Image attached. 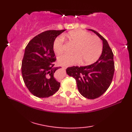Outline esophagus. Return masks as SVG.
<instances>
[{
    "instance_id": "esophagus-1",
    "label": "esophagus",
    "mask_w": 132,
    "mask_h": 132,
    "mask_svg": "<svg viewBox=\"0 0 132 132\" xmlns=\"http://www.w3.org/2000/svg\"><path fill=\"white\" fill-rule=\"evenodd\" d=\"M68 66H62V68L63 69H66L67 68H68Z\"/></svg>"
}]
</instances>
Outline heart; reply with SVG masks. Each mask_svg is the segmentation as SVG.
I'll use <instances>...</instances> for the list:
<instances>
[{
  "label": "heart",
  "instance_id": "obj_1",
  "mask_svg": "<svg viewBox=\"0 0 132 132\" xmlns=\"http://www.w3.org/2000/svg\"><path fill=\"white\" fill-rule=\"evenodd\" d=\"M71 43L76 45L74 49V54H64L58 58V62L63 66H72L82 63L88 65L97 60L102 53L103 44L96 36L85 30H75L66 35ZM55 53L61 54L64 50V38L62 36L56 37L53 44Z\"/></svg>",
  "mask_w": 132,
  "mask_h": 132
}]
</instances>
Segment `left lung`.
<instances>
[{
  "instance_id": "obj_1",
  "label": "left lung",
  "mask_w": 132,
  "mask_h": 132,
  "mask_svg": "<svg viewBox=\"0 0 132 132\" xmlns=\"http://www.w3.org/2000/svg\"><path fill=\"white\" fill-rule=\"evenodd\" d=\"M94 32L103 41L102 55L93 64L86 66H72L66 69L70 77L76 80L80 94L86 98L94 99L100 97L111 85L114 72L113 54L107 41L99 33Z\"/></svg>"
}]
</instances>
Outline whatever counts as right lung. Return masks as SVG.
<instances>
[{
	"instance_id": "obj_1",
	"label": "right lung",
	"mask_w": 132,
	"mask_h": 132,
	"mask_svg": "<svg viewBox=\"0 0 132 132\" xmlns=\"http://www.w3.org/2000/svg\"><path fill=\"white\" fill-rule=\"evenodd\" d=\"M65 30L45 31L28 44L21 63L23 80L30 93L38 97H48L60 87L54 74L60 67L54 68L56 61L53 48L55 38Z\"/></svg>"
}]
</instances>
